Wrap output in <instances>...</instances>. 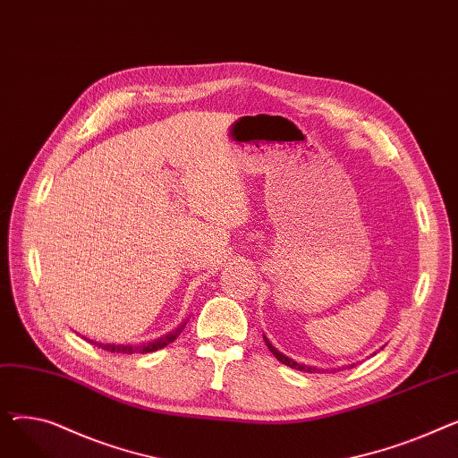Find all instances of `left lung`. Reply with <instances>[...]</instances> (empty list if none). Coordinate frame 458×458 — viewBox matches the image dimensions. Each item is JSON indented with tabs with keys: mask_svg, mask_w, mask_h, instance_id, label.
I'll return each instance as SVG.
<instances>
[{
	"mask_svg": "<svg viewBox=\"0 0 458 458\" xmlns=\"http://www.w3.org/2000/svg\"><path fill=\"white\" fill-rule=\"evenodd\" d=\"M266 344H267L269 351H271V352H273V354H275V356H276V358L280 360V362H282V364H285V366H290V368H293V369H299V371H306V373H314V371H316V368H311V366H304V364H297V362H295V360H292V358H287L285 354L278 352V351H276V349H275V347H273V345L269 344V340H267V338H266ZM352 366H354V364H352ZM352 366H351V368H352Z\"/></svg>",
	"mask_w": 458,
	"mask_h": 458,
	"instance_id": "left-lung-1",
	"label": "left lung"
}]
</instances>
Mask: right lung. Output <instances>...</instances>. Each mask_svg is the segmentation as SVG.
<instances>
[{
    "label": "right lung",
    "mask_w": 458,
    "mask_h": 458,
    "mask_svg": "<svg viewBox=\"0 0 458 458\" xmlns=\"http://www.w3.org/2000/svg\"><path fill=\"white\" fill-rule=\"evenodd\" d=\"M183 327H185V323L182 325V327H178L174 332H171V334H166V335H163V338H159V340H156V342H150V344H142V345H113V344H96L94 342V345H98V347H102V349H106V351H109V352H124V354H133V352H154V351H157V349H163L165 345H168V344H173L178 335L182 334V330H183ZM92 344V342H90Z\"/></svg>",
    "instance_id": "1"
}]
</instances>
